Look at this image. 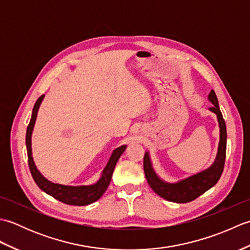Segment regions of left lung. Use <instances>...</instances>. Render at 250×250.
<instances>
[{
	"instance_id": "8db88e82",
	"label": "left lung",
	"mask_w": 250,
	"mask_h": 250,
	"mask_svg": "<svg viewBox=\"0 0 250 250\" xmlns=\"http://www.w3.org/2000/svg\"><path fill=\"white\" fill-rule=\"evenodd\" d=\"M208 100L213 104L209 110L217 115L218 119L220 136H219V145L218 152L215 159L214 163L211 166L198 174H194L192 176L179 180L177 183L169 184L166 183L158 176L156 172L153 171L151 160L148 151L145 152L144 156V172L147 179V183L149 184L150 188L155 192L169 202L175 203H188L195 200L198 196L203 194L205 191L210 189L211 187L218 182L222 172H224L225 161H226V149H227V128L224 117L219 108L218 100H217L216 93L214 90H211L208 94Z\"/></svg>"
}]
</instances>
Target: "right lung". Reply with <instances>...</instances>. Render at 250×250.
Returning a JSON list of instances; mask_svg holds the SVG:
<instances>
[{
	"label": "right lung",
	"mask_w": 250,
	"mask_h": 250,
	"mask_svg": "<svg viewBox=\"0 0 250 250\" xmlns=\"http://www.w3.org/2000/svg\"><path fill=\"white\" fill-rule=\"evenodd\" d=\"M45 95L43 94L42 97L37 99L36 103L34 104L33 111H32V117L30 120V124L26 129V135H25V145H26V151H28V162L29 167L33 177L34 182L39 186L41 190H43L47 194L51 195L52 198L57 199L58 201L62 202L64 204L68 205H76V206H84L88 204H91L93 202L98 201L103 193L107 189L108 185L110 183L111 175H113L114 168L116 167V163L118 162L120 156L125 150L126 146L122 145L111 153L109 160L106 164L105 168L103 169L102 175H101L100 179L97 183L89 186H65L60 184L51 183L50 180L45 178L41 172L37 169L33 157H32V147H31V136L32 132L34 129L35 120L37 117V111H39L40 106L42 104V101L44 100Z\"/></svg>",
	"instance_id": "obj_1"
}]
</instances>
